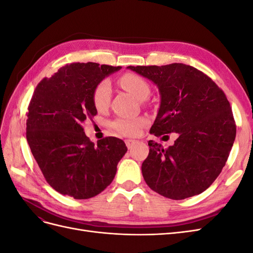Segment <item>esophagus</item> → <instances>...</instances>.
<instances>
[{
	"instance_id": "esophagus-1",
	"label": "esophagus",
	"mask_w": 253,
	"mask_h": 253,
	"mask_svg": "<svg viewBox=\"0 0 253 253\" xmlns=\"http://www.w3.org/2000/svg\"><path fill=\"white\" fill-rule=\"evenodd\" d=\"M135 143H136V140H132V139H126V144L127 149H131Z\"/></svg>"
}]
</instances>
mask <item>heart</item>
<instances>
[{
  "label": "heart",
  "instance_id": "obj_1",
  "mask_svg": "<svg viewBox=\"0 0 253 253\" xmlns=\"http://www.w3.org/2000/svg\"><path fill=\"white\" fill-rule=\"evenodd\" d=\"M120 85L138 99H145L150 94L148 81L139 75L126 73L119 78ZM111 84L108 80H102L95 86L91 95V100L97 111L101 112L108 108L111 99ZM144 118H118L113 122L115 131L126 136H136L140 129L147 126Z\"/></svg>",
  "mask_w": 253,
  "mask_h": 253
}]
</instances>
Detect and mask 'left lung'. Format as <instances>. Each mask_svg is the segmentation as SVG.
<instances>
[{
	"label": "left lung",
	"instance_id": "left-lung-1",
	"mask_svg": "<svg viewBox=\"0 0 253 253\" xmlns=\"http://www.w3.org/2000/svg\"><path fill=\"white\" fill-rule=\"evenodd\" d=\"M127 68L158 86L162 100L150 133L178 134L167 149L149 141V155L141 166L145 182L171 200L201 194L223 170L235 139L225 93L206 74L182 63Z\"/></svg>",
	"mask_w": 253,
	"mask_h": 253
}]
</instances>
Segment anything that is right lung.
Segmentation results:
<instances>
[{
	"mask_svg": "<svg viewBox=\"0 0 253 253\" xmlns=\"http://www.w3.org/2000/svg\"><path fill=\"white\" fill-rule=\"evenodd\" d=\"M120 66L71 63L43 78L30 99L26 138L44 178L57 192L76 200L101 193L113 181L127 148L124 140L105 137L91 142L83 124L97 110L93 90Z\"/></svg>",
	"mask_w": 253,
	"mask_h": 253,
	"instance_id": "right-lung-1",
	"label": "right lung"
}]
</instances>
